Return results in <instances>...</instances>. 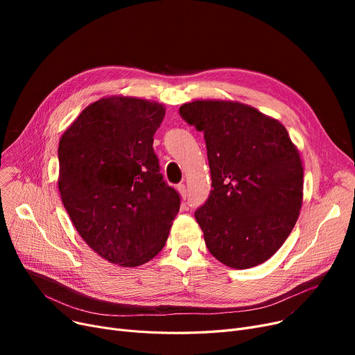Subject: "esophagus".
Segmentation results:
<instances>
[{
  "instance_id": "34e87169",
  "label": "esophagus",
  "mask_w": 355,
  "mask_h": 355,
  "mask_svg": "<svg viewBox=\"0 0 355 355\" xmlns=\"http://www.w3.org/2000/svg\"><path fill=\"white\" fill-rule=\"evenodd\" d=\"M177 191L180 193V196H181L182 200L187 198V189H185L184 184H178V185H177Z\"/></svg>"
}]
</instances>
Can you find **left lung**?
<instances>
[{
  "label": "left lung",
  "instance_id": "8db88e82",
  "mask_svg": "<svg viewBox=\"0 0 355 355\" xmlns=\"http://www.w3.org/2000/svg\"><path fill=\"white\" fill-rule=\"evenodd\" d=\"M204 132L211 193L196 211L210 253L223 265L266 262L291 234L304 198V166L286 128L233 101H193L180 107Z\"/></svg>",
  "mask_w": 355,
  "mask_h": 355
}]
</instances>
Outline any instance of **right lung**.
<instances>
[{
  "label": "right lung",
  "instance_id": "add662e5",
  "mask_svg": "<svg viewBox=\"0 0 355 355\" xmlns=\"http://www.w3.org/2000/svg\"><path fill=\"white\" fill-rule=\"evenodd\" d=\"M164 116L158 102L107 96L86 106L60 138L63 206L89 248L114 265L155 257L180 210L153 148Z\"/></svg>",
  "mask_w": 355,
  "mask_h": 355
}]
</instances>
